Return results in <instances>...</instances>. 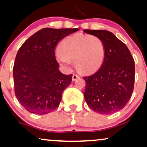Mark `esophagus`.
Returning <instances> with one entry per match:
<instances>
[{"label": "esophagus", "mask_w": 147, "mask_h": 147, "mask_svg": "<svg viewBox=\"0 0 147 147\" xmlns=\"http://www.w3.org/2000/svg\"><path fill=\"white\" fill-rule=\"evenodd\" d=\"M79 78V76L78 75H76V74H74L73 75H72V81H75V80H77V79Z\"/></svg>", "instance_id": "esophagus-1"}]
</instances>
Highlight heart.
<instances>
[{
	"label": "heart",
	"instance_id": "1",
	"mask_svg": "<svg viewBox=\"0 0 147 147\" xmlns=\"http://www.w3.org/2000/svg\"><path fill=\"white\" fill-rule=\"evenodd\" d=\"M58 50L56 58L60 64L67 66L75 61L76 68L83 73L96 71L105 59L103 43L94 35H70L61 41Z\"/></svg>",
	"mask_w": 147,
	"mask_h": 147
}]
</instances>
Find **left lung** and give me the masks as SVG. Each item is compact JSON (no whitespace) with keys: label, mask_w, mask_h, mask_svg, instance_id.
<instances>
[{"label":"left lung","mask_w":147,"mask_h":147,"mask_svg":"<svg viewBox=\"0 0 147 147\" xmlns=\"http://www.w3.org/2000/svg\"><path fill=\"white\" fill-rule=\"evenodd\" d=\"M84 32L97 37L105 47L103 63L86 81L85 100L94 112L109 114L123 109L131 98L135 81V62L127 46L105 30Z\"/></svg>","instance_id":"left-lung-1"}]
</instances>
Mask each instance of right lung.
Segmentation results:
<instances>
[{
  "label": "right lung",
  "mask_w": 147,
  "mask_h": 147,
  "mask_svg": "<svg viewBox=\"0 0 147 147\" xmlns=\"http://www.w3.org/2000/svg\"><path fill=\"white\" fill-rule=\"evenodd\" d=\"M78 29L45 28L31 35L18 51L13 68L15 94L28 112L47 114L54 111L72 75H63L55 55L61 39Z\"/></svg>",
  "instance_id": "right-lung-1"
}]
</instances>
